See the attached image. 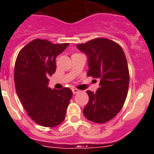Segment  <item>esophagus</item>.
Here are the masks:
<instances>
[{
    "label": "esophagus",
    "instance_id": "1",
    "mask_svg": "<svg viewBox=\"0 0 154 154\" xmlns=\"http://www.w3.org/2000/svg\"><path fill=\"white\" fill-rule=\"evenodd\" d=\"M80 91L79 90V89H72V92L73 94H76V93H78V92H79Z\"/></svg>",
    "mask_w": 154,
    "mask_h": 154
}]
</instances>
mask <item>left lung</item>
Returning a JSON list of instances; mask_svg holds the SVG:
<instances>
[{
	"mask_svg": "<svg viewBox=\"0 0 154 154\" xmlns=\"http://www.w3.org/2000/svg\"><path fill=\"white\" fill-rule=\"evenodd\" d=\"M77 48L87 56V75L100 79L96 92L87 91L89 100L84 116L94 123L108 122L120 111L127 96L130 75L123 50L106 38L92 39Z\"/></svg>",
	"mask_w": 154,
	"mask_h": 154,
	"instance_id": "obj_1",
	"label": "left lung"
}]
</instances>
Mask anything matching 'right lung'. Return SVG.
Returning <instances> with one entry per match:
<instances>
[{
	"label": "right lung",
	"instance_id": "add662e5",
	"mask_svg": "<svg viewBox=\"0 0 154 154\" xmlns=\"http://www.w3.org/2000/svg\"><path fill=\"white\" fill-rule=\"evenodd\" d=\"M69 45L35 39L23 48L16 59V92L28 115L40 126L53 127L65 119L72 92L66 87L51 89L48 77L55 72V58Z\"/></svg>",
	"mask_w": 154,
	"mask_h": 154
}]
</instances>
